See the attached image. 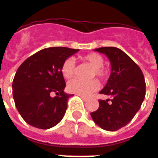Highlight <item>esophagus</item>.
<instances>
[{"label":"esophagus","instance_id":"obj_1","mask_svg":"<svg viewBox=\"0 0 158 158\" xmlns=\"http://www.w3.org/2000/svg\"><path fill=\"white\" fill-rule=\"evenodd\" d=\"M79 96L81 97V99H82L83 101H85V102L88 101V97H86V96H80V95H79Z\"/></svg>","mask_w":158,"mask_h":158}]
</instances>
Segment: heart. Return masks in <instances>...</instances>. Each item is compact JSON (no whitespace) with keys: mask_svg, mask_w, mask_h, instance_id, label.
I'll list each match as a JSON object with an SVG mask.
<instances>
[{"mask_svg":"<svg viewBox=\"0 0 158 158\" xmlns=\"http://www.w3.org/2000/svg\"><path fill=\"white\" fill-rule=\"evenodd\" d=\"M82 60L84 62L89 63L92 66L93 69L91 71L90 78L97 77L101 81H105L109 75V72L104 64V58L102 55L96 52H90L86 55L83 56ZM62 73L65 79H71L75 73V62L71 58L67 59L62 63ZM68 90L69 92L78 94L80 96H88L98 88V83L96 79L89 81H83L80 79H73L68 84Z\"/></svg>","mask_w":158,"mask_h":158,"instance_id":"b5f03b06","label":"heart"}]
</instances>
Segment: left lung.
<instances>
[{
  "instance_id": "left-lung-1",
  "label": "left lung",
  "mask_w": 158,
  "mask_h": 158,
  "mask_svg": "<svg viewBox=\"0 0 158 158\" xmlns=\"http://www.w3.org/2000/svg\"><path fill=\"white\" fill-rule=\"evenodd\" d=\"M95 51L106 54L112 72L100 94L111 99L99 100L98 109L90 113L97 125L107 131H116L128 124L141 106L146 96V82L141 69L129 56L116 47Z\"/></svg>"
}]
</instances>
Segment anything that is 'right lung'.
Here are the masks:
<instances>
[{"label":"right lung","mask_w":158,"mask_h":158,"mask_svg":"<svg viewBox=\"0 0 158 158\" xmlns=\"http://www.w3.org/2000/svg\"><path fill=\"white\" fill-rule=\"evenodd\" d=\"M79 49L49 47L42 49L23 62L12 82L17 109L31 126L47 129L62 119L71 95L64 92L62 63ZM53 93L55 97H52Z\"/></svg>","instance_id":"right-lung-1"}]
</instances>
